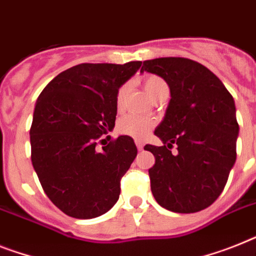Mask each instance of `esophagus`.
<instances>
[{"mask_svg": "<svg viewBox=\"0 0 256 256\" xmlns=\"http://www.w3.org/2000/svg\"><path fill=\"white\" fill-rule=\"evenodd\" d=\"M136 146H137V149H138V150H142V148H144V144H142V141H140V140H136Z\"/></svg>", "mask_w": 256, "mask_h": 256, "instance_id": "1", "label": "esophagus"}]
</instances>
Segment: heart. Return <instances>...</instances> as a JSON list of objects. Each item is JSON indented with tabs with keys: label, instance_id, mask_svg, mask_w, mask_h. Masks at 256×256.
<instances>
[{
	"label": "heart",
	"instance_id": "heart-1",
	"mask_svg": "<svg viewBox=\"0 0 256 256\" xmlns=\"http://www.w3.org/2000/svg\"><path fill=\"white\" fill-rule=\"evenodd\" d=\"M142 84L145 92L152 99H156L162 92L168 90V84L157 76H148L146 78H144ZM126 96V86H122L118 92V95H116V107L119 110L123 108ZM116 128H118V132L122 133V134H126V136L134 137V138H144L149 133V130L153 128V122L150 119H146V118L126 115L118 122Z\"/></svg>",
	"mask_w": 256,
	"mask_h": 256
}]
</instances>
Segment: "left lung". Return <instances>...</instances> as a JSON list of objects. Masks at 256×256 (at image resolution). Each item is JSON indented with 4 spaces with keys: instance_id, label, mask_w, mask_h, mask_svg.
Listing matches in <instances>:
<instances>
[{
    "instance_id": "obj_1",
    "label": "left lung",
    "mask_w": 256,
    "mask_h": 256,
    "mask_svg": "<svg viewBox=\"0 0 256 256\" xmlns=\"http://www.w3.org/2000/svg\"><path fill=\"white\" fill-rule=\"evenodd\" d=\"M164 78L170 88L164 119L154 130L164 146L146 145L156 164L150 188L161 206L195 213L216 202L237 158L240 126L234 99L208 68L183 57L144 61L141 73ZM172 144L178 153L172 154Z\"/></svg>"
}]
</instances>
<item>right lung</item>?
<instances>
[{"instance_id": "obj_1", "label": "right lung", "mask_w": 256, "mask_h": 256, "mask_svg": "<svg viewBox=\"0 0 256 256\" xmlns=\"http://www.w3.org/2000/svg\"><path fill=\"white\" fill-rule=\"evenodd\" d=\"M140 66L141 61L76 65L40 92L30 130L31 161L44 192L68 216L94 218L119 200L120 179L137 156L134 141L119 136L95 146L114 130L116 95Z\"/></svg>"}]
</instances>
